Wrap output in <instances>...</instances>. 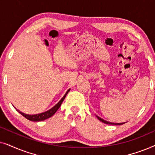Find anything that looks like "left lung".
I'll return each instance as SVG.
<instances>
[{
    "mask_svg": "<svg viewBox=\"0 0 155 155\" xmlns=\"http://www.w3.org/2000/svg\"><path fill=\"white\" fill-rule=\"evenodd\" d=\"M97 116V118H98V119H99V120H100V121L103 122V123H104V124H109V125H115V126H118V125H123V124H126V122H125V123H111V122L107 121V120H105L102 119V118H101L99 117L98 116Z\"/></svg>",
    "mask_w": 155,
    "mask_h": 155,
    "instance_id": "8db88e82",
    "label": "left lung"
}]
</instances>
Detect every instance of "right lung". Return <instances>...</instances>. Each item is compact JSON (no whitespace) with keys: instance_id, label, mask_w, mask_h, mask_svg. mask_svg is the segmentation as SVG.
Instances as JSON below:
<instances>
[{"instance_id":"right-lung-1","label":"right lung","mask_w":155,"mask_h":155,"mask_svg":"<svg viewBox=\"0 0 155 155\" xmlns=\"http://www.w3.org/2000/svg\"><path fill=\"white\" fill-rule=\"evenodd\" d=\"M70 90H71V89L68 90L66 93H65L64 96L63 97V98L61 99V100L59 101L54 106V107H53L51 109L48 110V111H46L45 112H43V113L38 114H34V115H29V114H26L22 113V112L20 111L19 110H18L17 109H16V110L21 114V115H22L23 116H24V117L26 118L27 119H28L29 120H31V121H41V120H44L47 119V118H48L51 117V116L54 115L55 113H56V112L57 111V110H58L59 109V107H61V104H62L63 100H64V99L65 98V96H66L68 93L69 92Z\"/></svg>"}]
</instances>
